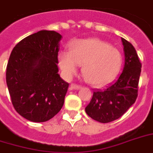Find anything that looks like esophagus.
I'll return each instance as SVG.
<instances>
[{
	"label": "esophagus",
	"mask_w": 153,
	"mask_h": 153,
	"mask_svg": "<svg viewBox=\"0 0 153 153\" xmlns=\"http://www.w3.org/2000/svg\"><path fill=\"white\" fill-rule=\"evenodd\" d=\"M80 88H81V86H79V85H76V84H74V83L71 84V86H70V91H73V90H79Z\"/></svg>",
	"instance_id": "obj_1"
}]
</instances>
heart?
Instances as JSON below:
<instances>
[{
  "label": "heart",
  "mask_w": 153,
  "mask_h": 153,
  "mask_svg": "<svg viewBox=\"0 0 153 153\" xmlns=\"http://www.w3.org/2000/svg\"><path fill=\"white\" fill-rule=\"evenodd\" d=\"M122 61L119 50L97 38L76 39L71 44L69 51L59 54V65L66 76H72L82 65L85 79L95 86L111 82L120 72Z\"/></svg>",
  "instance_id": "heart-1"
}]
</instances>
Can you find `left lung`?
I'll use <instances>...</instances> for the list:
<instances>
[{"label":"left lung","mask_w":153,"mask_h":153,"mask_svg":"<svg viewBox=\"0 0 153 153\" xmlns=\"http://www.w3.org/2000/svg\"><path fill=\"white\" fill-rule=\"evenodd\" d=\"M125 52L123 71L117 81L104 90H97L86 107L89 117L101 123L121 117L137 98L141 63L134 47L121 38Z\"/></svg>","instance_id":"8db88e82"}]
</instances>
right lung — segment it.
Segmentation results:
<instances>
[{"instance_id": "right-lung-1", "label": "right lung", "mask_w": 153, "mask_h": 153, "mask_svg": "<svg viewBox=\"0 0 153 153\" xmlns=\"http://www.w3.org/2000/svg\"><path fill=\"white\" fill-rule=\"evenodd\" d=\"M62 36L42 30L18 43L11 52L6 83L16 111L33 122H44L59 112L69 84L58 74Z\"/></svg>"}]
</instances>
